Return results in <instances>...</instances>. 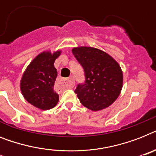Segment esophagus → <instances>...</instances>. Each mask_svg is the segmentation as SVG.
I'll list each match as a JSON object with an SVG mask.
<instances>
[{
	"label": "esophagus",
	"instance_id": "1",
	"mask_svg": "<svg viewBox=\"0 0 156 156\" xmlns=\"http://www.w3.org/2000/svg\"><path fill=\"white\" fill-rule=\"evenodd\" d=\"M75 82H74V76H70L68 78H59L58 80V87L62 89H67V88H72L74 87Z\"/></svg>",
	"mask_w": 156,
	"mask_h": 156
}]
</instances>
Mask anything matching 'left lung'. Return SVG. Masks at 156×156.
Masks as SVG:
<instances>
[{"instance_id": "left-lung-1", "label": "left lung", "mask_w": 156, "mask_h": 156, "mask_svg": "<svg viewBox=\"0 0 156 156\" xmlns=\"http://www.w3.org/2000/svg\"><path fill=\"white\" fill-rule=\"evenodd\" d=\"M72 53L84 69L85 82L74 90L81 103L94 111L111 106L122 87V72L117 62L93 47L74 48Z\"/></svg>"}]
</instances>
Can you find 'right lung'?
Instances as JSON below:
<instances>
[{
    "label": "right lung",
    "instance_id": "add662e5",
    "mask_svg": "<svg viewBox=\"0 0 156 156\" xmlns=\"http://www.w3.org/2000/svg\"><path fill=\"white\" fill-rule=\"evenodd\" d=\"M61 51L43 52L34 58L26 68L21 80L24 98L34 107L49 110L57 105L59 95L54 91L58 71L54 62Z\"/></svg>",
    "mask_w": 156,
    "mask_h": 156
}]
</instances>
